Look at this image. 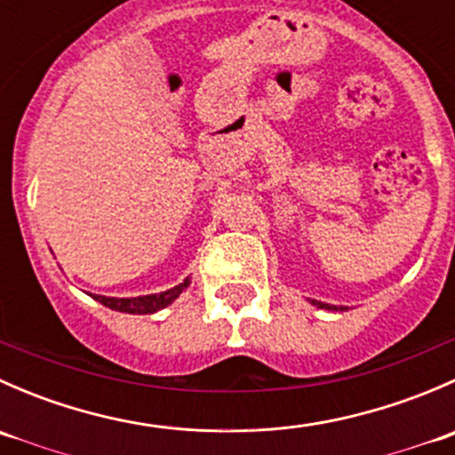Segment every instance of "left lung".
<instances>
[{"instance_id": "8db88e82", "label": "left lung", "mask_w": 455, "mask_h": 455, "mask_svg": "<svg viewBox=\"0 0 455 455\" xmlns=\"http://www.w3.org/2000/svg\"><path fill=\"white\" fill-rule=\"evenodd\" d=\"M313 304H315V306H319V308H325V310H337V306H330V304H321V301H313ZM339 310H346V308H343V306H341V308H339Z\"/></svg>"}]
</instances>
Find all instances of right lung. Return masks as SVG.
Listing matches in <instances>:
<instances>
[{"mask_svg":"<svg viewBox=\"0 0 455 455\" xmlns=\"http://www.w3.org/2000/svg\"><path fill=\"white\" fill-rule=\"evenodd\" d=\"M191 279L187 277L185 282L178 286L169 288L164 292H156V295H142V297H105V295H92L96 301L105 306V308L118 310V313H130V315H151L160 308H167L173 299L182 295L189 288Z\"/></svg>","mask_w":455,"mask_h":455,"instance_id":"right-lung-1","label":"right lung"}]
</instances>
